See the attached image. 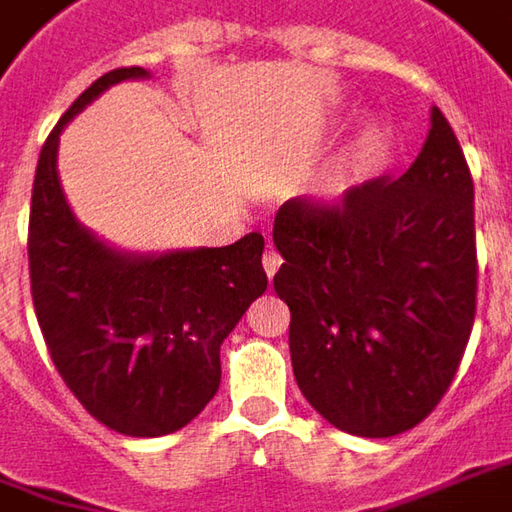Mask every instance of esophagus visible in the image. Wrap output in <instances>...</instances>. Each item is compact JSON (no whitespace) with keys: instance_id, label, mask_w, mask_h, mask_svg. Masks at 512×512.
I'll list each match as a JSON object with an SVG mask.
<instances>
[{"instance_id":"obj_1","label":"esophagus","mask_w":512,"mask_h":512,"mask_svg":"<svg viewBox=\"0 0 512 512\" xmlns=\"http://www.w3.org/2000/svg\"><path fill=\"white\" fill-rule=\"evenodd\" d=\"M280 263H283V257L277 255L274 249H269V252L263 255V269H266V277H269V280H272L274 272L280 269Z\"/></svg>"}]
</instances>
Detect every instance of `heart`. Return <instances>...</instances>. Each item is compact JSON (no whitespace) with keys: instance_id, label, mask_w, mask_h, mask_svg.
Returning <instances> with one entry per match:
<instances>
[{"instance_id":"b5f03b06","label":"heart","mask_w":512,"mask_h":512,"mask_svg":"<svg viewBox=\"0 0 512 512\" xmlns=\"http://www.w3.org/2000/svg\"><path fill=\"white\" fill-rule=\"evenodd\" d=\"M385 144V133L379 124H365L360 133L351 138V144L345 147L323 172V178L317 181V198L323 203H340L351 192L357 189L365 172L371 169L374 158Z\"/></svg>"}]
</instances>
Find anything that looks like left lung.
<instances>
[{
	"mask_svg": "<svg viewBox=\"0 0 512 512\" xmlns=\"http://www.w3.org/2000/svg\"><path fill=\"white\" fill-rule=\"evenodd\" d=\"M294 379L354 436L411 431L445 397L476 317L473 178L448 118L397 181L340 203L291 198L274 215Z\"/></svg>",
	"mask_w": 512,
	"mask_h": 512,
	"instance_id": "8db88e82",
	"label": "left lung"
}]
</instances>
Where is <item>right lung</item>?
I'll return each instance as SVG.
<instances>
[{"label":"right lung","instance_id":"obj_1","mask_svg":"<svg viewBox=\"0 0 512 512\" xmlns=\"http://www.w3.org/2000/svg\"><path fill=\"white\" fill-rule=\"evenodd\" d=\"M147 76L118 67L70 104L39 155L27 226L53 365L84 411L124 436H164L201 414L221 385V343L269 283L257 232L221 249L124 255L70 212L56 172L64 124L107 87Z\"/></svg>","mask_w":512,"mask_h":512}]
</instances>
